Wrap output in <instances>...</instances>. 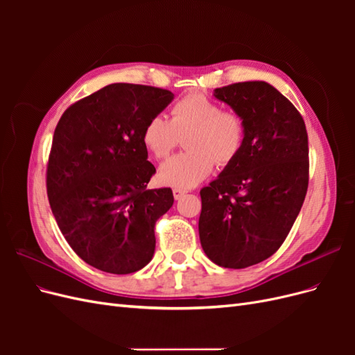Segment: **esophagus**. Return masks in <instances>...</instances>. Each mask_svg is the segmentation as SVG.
<instances>
[{
  "instance_id": "obj_1",
  "label": "esophagus",
  "mask_w": 355,
  "mask_h": 355,
  "mask_svg": "<svg viewBox=\"0 0 355 355\" xmlns=\"http://www.w3.org/2000/svg\"><path fill=\"white\" fill-rule=\"evenodd\" d=\"M187 189H182V188H173V197L176 198V200H180L182 197H184L185 194H187Z\"/></svg>"
}]
</instances>
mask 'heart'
I'll return each mask as SVG.
<instances>
[{"mask_svg": "<svg viewBox=\"0 0 355 355\" xmlns=\"http://www.w3.org/2000/svg\"><path fill=\"white\" fill-rule=\"evenodd\" d=\"M187 151L170 158L159 168L163 184L192 188L206 179L213 168L227 167L240 155L245 124L240 112L223 110L209 96L187 94L170 108V120L155 115L145 124L144 144L155 159L167 158L184 136Z\"/></svg>", "mask_w": 355, "mask_h": 355, "instance_id": "b5f03b06", "label": "heart"}]
</instances>
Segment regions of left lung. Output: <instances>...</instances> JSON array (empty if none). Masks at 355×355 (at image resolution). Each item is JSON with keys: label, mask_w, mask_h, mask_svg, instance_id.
Listing matches in <instances>:
<instances>
[{"label": "left lung", "mask_w": 355, "mask_h": 355, "mask_svg": "<svg viewBox=\"0 0 355 355\" xmlns=\"http://www.w3.org/2000/svg\"><path fill=\"white\" fill-rule=\"evenodd\" d=\"M243 115L240 155L200 191V241L223 268H247L272 256L302 207L308 180V133L293 103L265 81L214 90Z\"/></svg>", "instance_id": "left-lung-1"}]
</instances>
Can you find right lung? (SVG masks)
<instances>
[{
	"instance_id": "1",
	"label": "right lung",
	"mask_w": 355,
	"mask_h": 355,
	"mask_svg": "<svg viewBox=\"0 0 355 355\" xmlns=\"http://www.w3.org/2000/svg\"><path fill=\"white\" fill-rule=\"evenodd\" d=\"M175 94L116 83L72 103L53 135L47 197L63 237L81 259L110 274L153 259L155 222L173 206L170 188L148 189L145 124Z\"/></svg>"
}]
</instances>
